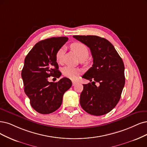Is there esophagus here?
<instances>
[{"instance_id": "obj_1", "label": "esophagus", "mask_w": 147, "mask_h": 147, "mask_svg": "<svg viewBox=\"0 0 147 147\" xmlns=\"http://www.w3.org/2000/svg\"><path fill=\"white\" fill-rule=\"evenodd\" d=\"M72 83H73V86H75L76 85V84H78V82H75V81H73V82H72Z\"/></svg>"}]
</instances>
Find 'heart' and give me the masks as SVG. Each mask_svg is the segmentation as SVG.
Instances as JSON below:
<instances>
[{"instance_id": "b5f03b06", "label": "heart", "mask_w": 147, "mask_h": 147, "mask_svg": "<svg viewBox=\"0 0 147 147\" xmlns=\"http://www.w3.org/2000/svg\"><path fill=\"white\" fill-rule=\"evenodd\" d=\"M70 48L81 60L86 59L89 55V50L88 47L81 42H74L71 44ZM63 53L64 50L62 47L59 48L56 52V59L59 63H61L62 62ZM62 73L64 76L71 79H74L80 74V71L78 68L66 67L63 68Z\"/></svg>"}]
</instances>
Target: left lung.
<instances>
[{
	"mask_svg": "<svg viewBox=\"0 0 147 147\" xmlns=\"http://www.w3.org/2000/svg\"><path fill=\"white\" fill-rule=\"evenodd\" d=\"M88 48L93 64L82 78L89 80L83 84L80 104L91 115L101 116L111 111L120 100L125 85L124 64L111 43L97 36H73ZM97 82L99 86H96Z\"/></svg>",
	"mask_w": 147,
	"mask_h": 147,
	"instance_id": "8db88e82",
	"label": "left lung"
}]
</instances>
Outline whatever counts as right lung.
Returning a JSON list of instances; mask_svg holds the SVG:
<instances>
[{
  "mask_svg": "<svg viewBox=\"0 0 147 147\" xmlns=\"http://www.w3.org/2000/svg\"><path fill=\"white\" fill-rule=\"evenodd\" d=\"M68 40L67 37H51L37 42L27 54L22 71L24 91L30 104L43 115L57 110L62 103L63 94L72 85L71 80L63 78L57 82H50V76L59 78L56 54Z\"/></svg>",
  "mask_w": 147,
  "mask_h": 147,
  "instance_id": "add662e5",
  "label": "right lung"
}]
</instances>
